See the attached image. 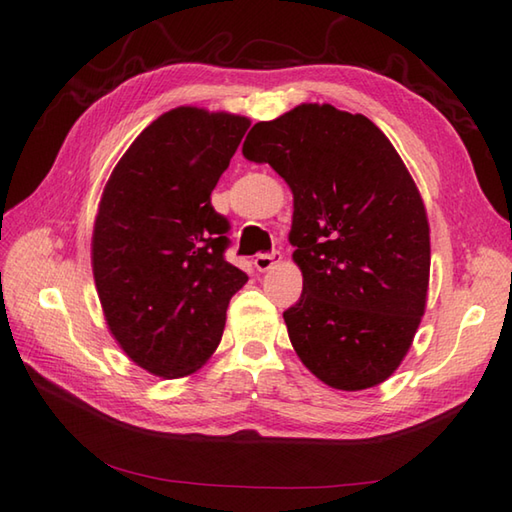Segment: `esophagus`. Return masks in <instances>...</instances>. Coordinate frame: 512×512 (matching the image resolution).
Instances as JSON below:
<instances>
[{"label": "esophagus", "instance_id": "1", "mask_svg": "<svg viewBox=\"0 0 512 512\" xmlns=\"http://www.w3.org/2000/svg\"><path fill=\"white\" fill-rule=\"evenodd\" d=\"M281 262V250H273V253H259L255 255V268L259 270V273H266V270L273 268L275 264Z\"/></svg>", "mask_w": 512, "mask_h": 512}]
</instances>
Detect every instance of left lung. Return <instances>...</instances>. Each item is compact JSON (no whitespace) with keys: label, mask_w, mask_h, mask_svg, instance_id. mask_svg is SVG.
<instances>
[{"label":"left lung","mask_w":512,"mask_h":512,"mask_svg":"<svg viewBox=\"0 0 512 512\" xmlns=\"http://www.w3.org/2000/svg\"><path fill=\"white\" fill-rule=\"evenodd\" d=\"M242 154L295 195L303 290L284 321L303 365L334 389L383 383L418 330L431 266L427 213L394 145L361 114L308 103L253 125Z\"/></svg>","instance_id":"obj_1"}]
</instances>
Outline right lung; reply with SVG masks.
I'll list each match as a JSON object with an SVG mask.
<instances>
[{
	"label": "right lung",
	"mask_w": 512,
	"mask_h": 512,
	"mask_svg": "<svg viewBox=\"0 0 512 512\" xmlns=\"http://www.w3.org/2000/svg\"><path fill=\"white\" fill-rule=\"evenodd\" d=\"M248 118L178 107L156 118L112 171L92 237L96 290L114 339L147 372H195L222 339L248 275L226 262L231 222L211 191Z\"/></svg>",
	"instance_id": "1"
}]
</instances>
